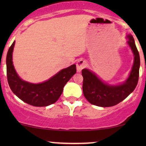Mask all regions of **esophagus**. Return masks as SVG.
<instances>
[{"instance_id": "34e87169", "label": "esophagus", "mask_w": 146, "mask_h": 146, "mask_svg": "<svg viewBox=\"0 0 146 146\" xmlns=\"http://www.w3.org/2000/svg\"><path fill=\"white\" fill-rule=\"evenodd\" d=\"M87 63L85 60H78L77 62L76 66H77V71L78 72H81L83 68H84L86 66Z\"/></svg>"}]
</instances>
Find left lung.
I'll list each match as a JSON object with an SVG mask.
<instances>
[{"label": "left lung", "mask_w": 146, "mask_h": 146, "mask_svg": "<svg viewBox=\"0 0 146 146\" xmlns=\"http://www.w3.org/2000/svg\"><path fill=\"white\" fill-rule=\"evenodd\" d=\"M127 42L131 48L135 58L130 75L125 82L120 85L111 86L98 78L95 73L84 68L82 71L83 76V93L91 104L101 107H110L117 105L125 100L136 88L139 80L140 57L134 38L128 35Z\"/></svg>", "instance_id": "obj_1"}]
</instances>
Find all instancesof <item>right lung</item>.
Wrapping results in <instances>:
<instances>
[{
	"label": "right lung",
	"mask_w": 146,
	"mask_h": 146,
	"mask_svg": "<svg viewBox=\"0 0 146 146\" xmlns=\"http://www.w3.org/2000/svg\"><path fill=\"white\" fill-rule=\"evenodd\" d=\"M15 41L7 54V77L10 88L18 98L33 106H46L54 104L59 99L66 82L76 73V65L58 72L47 81L32 84L19 78L13 65L12 52Z\"/></svg>",
	"instance_id": "right-lung-1"
}]
</instances>
